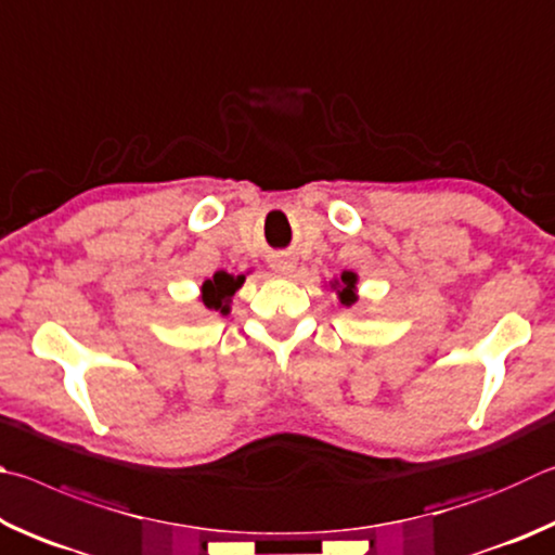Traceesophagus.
<instances>
[{
    "label": "esophagus",
    "mask_w": 555,
    "mask_h": 555,
    "mask_svg": "<svg viewBox=\"0 0 555 555\" xmlns=\"http://www.w3.org/2000/svg\"><path fill=\"white\" fill-rule=\"evenodd\" d=\"M272 268H275V272H283V275H287V272H293L295 262L287 260V258H278L275 262H272Z\"/></svg>",
    "instance_id": "1"
}]
</instances>
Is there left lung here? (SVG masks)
I'll return each mask as SVG.
<instances>
[{
	"label": "left lung",
	"instance_id": "obj_1",
	"mask_svg": "<svg viewBox=\"0 0 555 555\" xmlns=\"http://www.w3.org/2000/svg\"><path fill=\"white\" fill-rule=\"evenodd\" d=\"M356 275L353 272H344L341 275V289H338V297H341V305H353L356 302Z\"/></svg>",
	"mask_w": 555,
	"mask_h": 555
}]
</instances>
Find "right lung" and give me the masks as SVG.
<instances>
[{
    "mask_svg": "<svg viewBox=\"0 0 555 555\" xmlns=\"http://www.w3.org/2000/svg\"><path fill=\"white\" fill-rule=\"evenodd\" d=\"M243 285V275L233 278L229 275V272L219 270L217 275H214L211 280H207V283L202 285V302L207 309H214V312H221L227 314L229 312V299L233 297V293Z\"/></svg>",
    "mask_w": 555,
    "mask_h": 555,
    "instance_id": "1",
    "label": "right lung"
}]
</instances>
